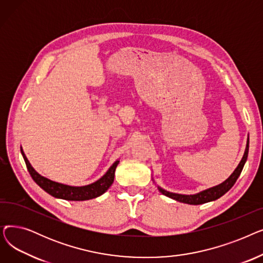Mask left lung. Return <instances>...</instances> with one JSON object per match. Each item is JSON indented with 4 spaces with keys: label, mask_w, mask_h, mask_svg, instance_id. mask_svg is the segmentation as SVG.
<instances>
[{
    "label": "left lung",
    "mask_w": 263,
    "mask_h": 263,
    "mask_svg": "<svg viewBox=\"0 0 263 263\" xmlns=\"http://www.w3.org/2000/svg\"><path fill=\"white\" fill-rule=\"evenodd\" d=\"M248 147H250V139H247V144H246V149H245V153L244 156L240 162V164L238 165V167L236 168L231 176L227 179L226 181H224L223 183H220L216 186H213L211 189H208L205 191H202L198 194L195 195H181V194H175V193H171L165 191L161 187H159V191L164 194L165 196H167L170 198H173L177 201H180V202H184V203H189V204H201V203H205V202H209L212 200H215L217 198H219L220 196H223L225 193H227L232 186L233 184L236 183L237 179L239 178L243 167H244V164L247 160V156H248Z\"/></svg>",
    "instance_id": "left-lung-1"
}]
</instances>
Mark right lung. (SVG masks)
I'll list each match as a JSON object with an SVG mask.
<instances>
[{
	"instance_id": "obj_1",
	"label": "right lung",
	"mask_w": 263,
	"mask_h": 263,
	"mask_svg": "<svg viewBox=\"0 0 263 263\" xmlns=\"http://www.w3.org/2000/svg\"><path fill=\"white\" fill-rule=\"evenodd\" d=\"M21 154L23 156V159L26 164V168L29 171L33 180L41 187L44 191H46L48 194L55 198H61L65 200H72V201H80V200H88L98 197L102 195L103 193L107 191V189L112 185L114 182L115 177V170L119 161H116L112 166L108 168L106 174L101 177L98 181H96L91 184L85 185V186H70L62 184L59 182H54L50 179H47L39 175L27 161L23 150L21 149Z\"/></svg>"
}]
</instances>
